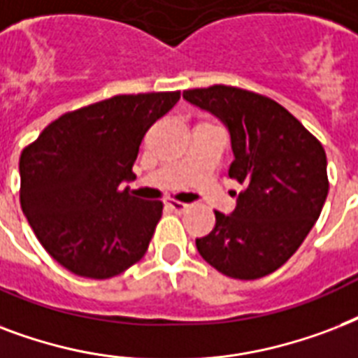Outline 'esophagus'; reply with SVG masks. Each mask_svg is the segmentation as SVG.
<instances>
[{
	"mask_svg": "<svg viewBox=\"0 0 358 358\" xmlns=\"http://www.w3.org/2000/svg\"><path fill=\"white\" fill-rule=\"evenodd\" d=\"M166 205L170 207L171 210H176V213H185V210L190 207L188 203H182V201H177V199H166Z\"/></svg>",
	"mask_w": 358,
	"mask_h": 358,
	"instance_id": "34e87169",
	"label": "esophagus"
}]
</instances>
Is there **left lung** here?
Here are the masks:
<instances>
[{
  "mask_svg": "<svg viewBox=\"0 0 358 358\" xmlns=\"http://www.w3.org/2000/svg\"><path fill=\"white\" fill-rule=\"evenodd\" d=\"M182 99L228 127L235 157L228 173L245 185L234 213L217 210L213 231L196 239L199 256L229 278L274 273L320 218L329 194L325 149L268 96L210 85Z\"/></svg>",
  "mask_w": 358,
  "mask_h": 358,
  "instance_id": "left-lung-1",
  "label": "left lung"
}]
</instances>
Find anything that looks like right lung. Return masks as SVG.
<instances>
[{
	"instance_id": "1",
	"label": "right lung",
	"mask_w": 358,
	"mask_h": 358,
	"mask_svg": "<svg viewBox=\"0 0 358 358\" xmlns=\"http://www.w3.org/2000/svg\"><path fill=\"white\" fill-rule=\"evenodd\" d=\"M181 93L117 95L50 123L20 157V205L38 243L84 278L117 276L140 262L162 201L121 190L149 127Z\"/></svg>"
}]
</instances>
